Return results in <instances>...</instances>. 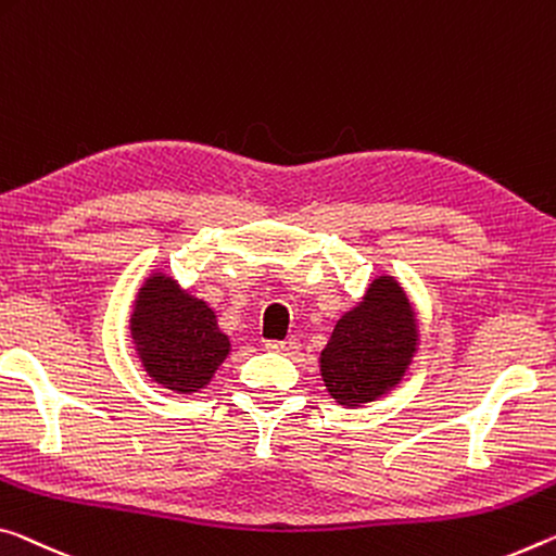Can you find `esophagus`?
<instances>
[{"label":"esophagus","mask_w":556,"mask_h":556,"mask_svg":"<svg viewBox=\"0 0 556 556\" xmlns=\"http://www.w3.org/2000/svg\"><path fill=\"white\" fill-rule=\"evenodd\" d=\"M264 349H267V351H275V354H292V351L296 349V339L267 341V343H264Z\"/></svg>","instance_id":"esophagus-1"}]
</instances>
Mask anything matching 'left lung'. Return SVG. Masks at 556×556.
Masks as SVG:
<instances>
[{
	"mask_svg": "<svg viewBox=\"0 0 556 556\" xmlns=\"http://www.w3.org/2000/svg\"><path fill=\"white\" fill-rule=\"evenodd\" d=\"M418 346V329L403 289L378 277L356 309L337 321L321 351V378L341 405H364L401 381Z\"/></svg>",
	"mask_w": 556,
	"mask_h": 556,
	"instance_id": "left-lung-1",
	"label": "left lung"
}]
</instances>
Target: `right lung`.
<instances>
[{
  "label": "right lung",
  "instance_id": "right-lung-1",
  "mask_svg": "<svg viewBox=\"0 0 556 556\" xmlns=\"http://www.w3.org/2000/svg\"><path fill=\"white\" fill-rule=\"evenodd\" d=\"M130 333L148 376L178 393L205 389L230 354L215 312L163 275H153L140 287Z\"/></svg>",
  "mask_w": 556,
  "mask_h": 556
}]
</instances>
